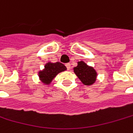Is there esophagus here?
I'll return each instance as SVG.
<instances>
[{
	"label": "esophagus",
	"mask_w": 133,
	"mask_h": 133,
	"mask_svg": "<svg viewBox=\"0 0 133 133\" xmlns=\"http://www.w3.org/2000/svg\"><path fill=\"white\" fill-rule=\"evenodd\" d=\"M66 67L67 70H70V63H66Z\"/></svg>",
	"instance_id": "1"
}]
</instances>
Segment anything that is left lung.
<instances>
[{
  "label": "left lung",
  "mask_w": 133,
  "mask_h": 133,
  "mask_svg": "<svg viewBox=\"0 0 133 133\" xmlns=\"http://www.w3.org/2000/svg\"><path fill=\"white\" fill-rule=\"evenodd\" d=\"M74 72L85 85H90L96 81V71L83 61L78 63V66L74 68Z\"/></svg>",
  "instance_id": "1"
}]
</instances>
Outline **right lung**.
Wrapping results in <instances>:
<instances>
[{
	"label": "right lung",
	"mask_w": 133,
	"mask_h": 133,
	"mask_svg": "<svg viewBox=\"0 0 133 133\" xmlns=\"http://www.w3.org/2000/svg\"><path fill=\"white\" fill-rule=\"evenodd\" d=\"M66 70V68L63 63H48L45 66V69L39 72V78L45 84H49L59 72Z\"/></svg>",
	"instance_id": "add662e5"
}]
</instances>
